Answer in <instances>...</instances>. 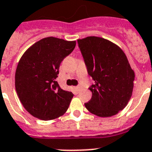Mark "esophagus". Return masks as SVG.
Wrapping results in <instances>:
<instances>
[{"mask_svg": "<svg viewBox=\"0 0 152 152\" xmlns=\"http://www.w3.org/2000/svg\"><path fill=\"white\" fill-rule=\"evenodd\" d=\"M81 89H82L81 86H77V87H75V90L76 91V92H77V93H79V92H80V91H81Z\"/></svg>", "mask_w": 152, "mask_h": 152, "instance_id": "esophagus-1", "label": "esophagus"}]
</instances>
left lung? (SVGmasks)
Masks as SVG:
<instances>
[{"label": "left lung", "instance_id": "left-lung-1", "mask_svg": "<svg viewBox=\"0 0 152 152\" xmlns=\"http://www.w3.org/2000/svg\"><path fill=\"white\" fill-rule=\"evenodd\" d=\"M93 85L92 97L85 105L91 113L111 117L128 104L134 88V72L118 45L99 37L77 40Z\"/></svg>", "mask_w": 152, "mask_h": 152}]
</instances>
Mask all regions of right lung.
Wrapping results in <instances>:
<instances>
[{
  "label": "right lung",
  "mask_w": 152,
  "mask_h": 152,
  "mask_svg": "<svg viewBox=\"0 0 152 152\" xmlns=\"http://www.w3.org/2000/svg\"><path fill=\"white\" fill-rule=\"evenodd\" d=\"M75 45V41L45 37L30 47L20 58L15 88L24 107L34 117L52 120L67 111L74 94L61 88L56 78L61 63Z\"/></svg>",
  "instance_id": "1"
}]
</instances>
